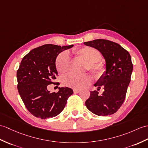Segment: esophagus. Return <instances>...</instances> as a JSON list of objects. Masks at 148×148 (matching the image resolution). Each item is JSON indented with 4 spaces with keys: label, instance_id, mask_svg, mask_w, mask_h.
Returning <instances> with one entry per match:
<instances>
[{
    "label": "esophagus",
    "instance_id": "34e87169",
    "mask_svg": "<svg viewBox=\"0 0 148 148\" xmlns=\"http://www.w3.org/2000/svg\"><path fill=\"white\" fill-rule=\"evenodd\" d=\"M73 91H74V93H78V92H80V90H76V89H74V90Z\"/></svg>",
    "mask_w": 148,
    "mask_h": 148
}]
</instances>
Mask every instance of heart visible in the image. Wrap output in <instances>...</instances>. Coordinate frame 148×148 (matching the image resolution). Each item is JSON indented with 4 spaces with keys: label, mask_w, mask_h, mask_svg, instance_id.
Here are the masks:
<instances>
[{
    "label": "heart",
    "mask_w": 148,
    "mask_h": 148,
    "mask_svg": "<svg viewBox=\"0 0 148 148\" xmlns=\"http://www.w3.org/2000/svg\"><path fill=\"white\" fill-rule=\"evenodd\" d=\"M74 53L86 62V68L97 75H100L105 71V66L101 62V53L90 47H84L74 51ZM56 67L58 73H66L69 70L70 56L66 51L58 55L56 60ZM91 77L88 74H70L62 79L64 85L74 89H82L90 83Z\"/></svg>",
    "instance_id": "b5f03b06"
}]
</instances>
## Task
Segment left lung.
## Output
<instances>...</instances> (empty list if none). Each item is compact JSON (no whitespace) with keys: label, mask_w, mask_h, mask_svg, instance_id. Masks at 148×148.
<instances>
[{"label":"left lung","mask_w":148,"mask_h":148,"mask_svg":"<svg viewBox=\"0 0 148 148\" xmlns=\"http://www.w3.org/2000/svg\"><path fill=\"white\" fill-rule=\"evenodd\" d=\"M85 45L95 48L105 60V71L94 84L97 90L90 92L85 102L87 108L98 116L111 115L122 106L130 81L133 65L129 53L119 44L111 41L98 39L84 42Z\"/></svg>","instance_id":"1"}]
</instances>
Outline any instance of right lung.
<instances>
[{
  "label": "right lung",
  "mask_w": 148,
  "mask_h": 148,
  "mask_svg": "<svg viewBox=\"0 0 148 148\" xmlns=\"http://www.w3.org/2000/svg\"><path fill=\"white\" fill-rule=\"evenodd\" d=\"M73 46L44 45L31 50L21 60L17 71L18 92L27 110L36 117L46 119L58 115L73 95L69 88L59 87L57 92H51L47 86L55 83L58 75V55Z\"/></svg>",
  "instance_id": "obj_1"
}]
</instances>
